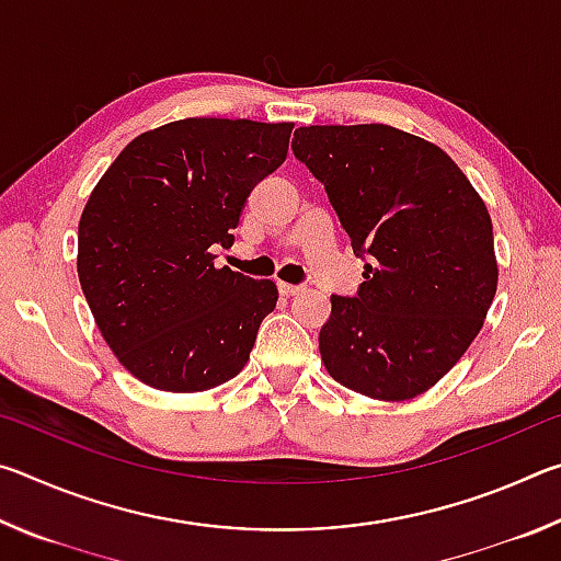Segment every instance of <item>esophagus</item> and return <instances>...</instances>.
I'll list each match as a JSON object with an SVG mask.
<instances>
[{"mask_svg": "<svg viewBox=\"0 0 561 561\" xmlns=\"http://www.w3.org/2000/svg\"><path fill=\"white\" fill-rule=\"evenodd\" d=\"M279 291L284 294V297H297V294H301V291H304V287H299V284L279 282Z\"/></svg>", "mask_w": 561, "mask_h": 561, "instance_id": "obj_1", "label": "esophagus"}]
</instances>
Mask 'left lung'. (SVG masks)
Here are the masks:
<instances>
[{"label": "left lung", "instance_id": "1", "mask_svg": "<svg viewBox=\"0 0 561 561\" xmlns=\"http://www.w3.org/2000/svg\"><path fill=\"white\" fill-rule=\"evenodd\" d=\"M291 150L371 257L356 297L331 294L321 360L351 391L411 401L485 324L497 291L488 207L443 148L386 123L299 128Z\"/></svg>", "mask_w": 561, "mask_h": 561}]
</instances>
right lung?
Wrapping results in <instances>:
<instances>
[{"instance_id": "obj_1", "label": "right lung", "mask_w": 561, "mask_h": 561, "mask_svg": "<svg viewBox=\"0 0 561 561\" xmlns=\"http://www.w3.org/2000/svg\"><path fill=\"white\" fill-rule=\"evenodd\" d=\"M294 123L183 118L140 133L79 220L81 289L128 374L197 393L242 371L277 287L215 267L247 197L287 160Z\"/></svg>"}]
</instances>
